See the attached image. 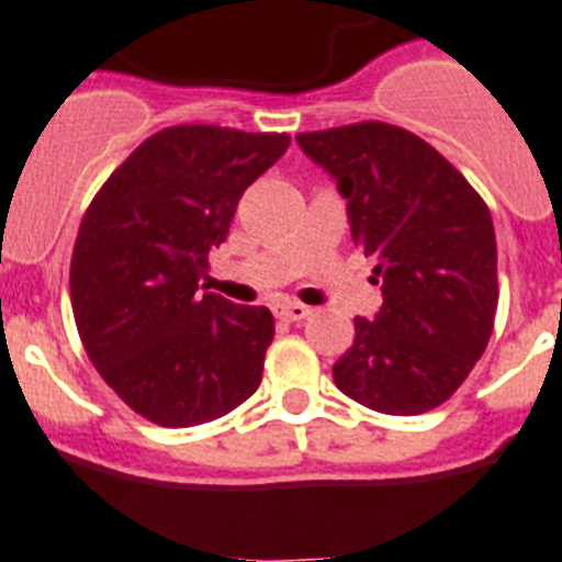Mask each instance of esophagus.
<instances>
[{
  "label": "esophagus",
  "mask_w": 562,
  "mask_h": 562,
  "mask_svg": "<svg viewBox=\"0 0 562 562\" xmlns=\"http://www.w3.org/2000/svg\"><path fill=\"white\" fill-rule=\"evenodd\" d=\"M276 315L278 318H284V322H304L313 310L304 307V304H299V301H281V304H276Z\"/></svg>",
  "instance_id": "esophagus-1"
}]
</instances>
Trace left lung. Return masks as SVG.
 <instances>
[{"instance_id": "8db88e82", "label": "left lung", "mask_w": 562, "mask_h": 562, "mask_svg": "<svg viewBox=\"0 0 562 562\" xmlns=\"http://www.w3.org/2000/svg\"><path fill=\"white\" fill-rule=\"evenodd\" d=\"M336 180L356 247L373 255L382 307L356 318L333 364L359 405L416 416L451 398L488 347L497 313V238L480 194L437 148L387 123L295 134Z\"/></svg>"}]
</instances>
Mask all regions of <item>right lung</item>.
Instances as JSON below:
<instances>
[{
    "label": "right lung",
    "instance_id": "obj_1",
    "mask_svg": "<svg viewBox=\"0 0 562 562\" xmlns=\"http://www.w3.org/2000/svg\"><path fill=\"white\" fill-rule=\"evenodd\" d=\"M286 146V134L164 128L86 209L71 255L74 322L105 384L155 425L212 422L261 384L272 313L201 292V281L240 194Z\"/></svg>",
    "mask_w": 562,
    "mask_h": 562
}]
</instances>
